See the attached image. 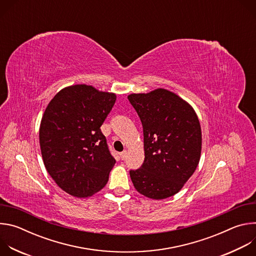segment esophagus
<instances>
[{
	"mask_svg": "<svg viewBox=\"0 0 256 256\" xmlns=\"http://www.w3.org/2000/svg\"><path fill=\"white\" fill-rule=\"evenodd\" d=\"M126 157H128V151L124 150V152L120 153V158H122V160H126Z\"/></svg>",
	"mask_w": 256,
	"mask_h": 256,
	"instance_id": "esophagus-1",
	"label": "esophagus"
}]
</instances>
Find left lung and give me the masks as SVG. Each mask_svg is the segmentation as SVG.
Segmentation results:
<instances>
[{
	"instance_id": "1",
	"label": "left lung",
	"mask_w": 256,
	"mask_h": 256,
	"mask_svg": "<svg viewBox=\"0 0 256 256\" xmlns=\"http://www.w3.org/2000/svg\"><path fill=\"white\" fill-rule=\"evenodd\" d=\"M140 118L144 160L130 170L134 188L153 200L177 194L196 171L202 152V130L194 108L175 93L156 89L130 94Z\"/></svg>"
}]
</instances>
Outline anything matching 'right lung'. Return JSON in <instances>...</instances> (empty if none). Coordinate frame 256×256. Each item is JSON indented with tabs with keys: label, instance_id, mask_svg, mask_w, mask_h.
<instances>
[{
	"label": "right lung",
	"instance_id": "add662e5",
	"mask_svg": "<svg viewBox=\"0 0 256 256\" xmlns=\"http://www.w3.org/2000/svg\"><path fill=\"white\" fill-rule=\"evenodd\" d=\"M116 100L114 93L78 84L62 89L46 108L40 128L44 163L72 196H91L107 184L116 159L100 126Z\"/></svg>",
	"mask_w": 256,
	"mask_h": 256
}]
</instances>
